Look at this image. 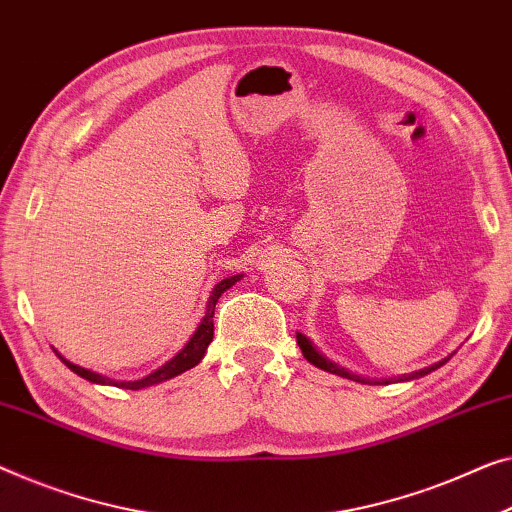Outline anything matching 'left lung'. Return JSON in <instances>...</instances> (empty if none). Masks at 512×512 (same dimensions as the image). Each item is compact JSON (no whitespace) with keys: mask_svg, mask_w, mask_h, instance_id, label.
<instances>
[{"mask_svg":"<svg viewBox=\"0 0 512 512\" xmlns=\"http://www.w3.org/2000/svg\"><path fill=\"white\" fill-rule=\"evenodd\" d=\"M295 337H298V346H300L302 355H305V358L311 362V365L318 367V369H323V372H330V374L344 376V379H351V381H358V383H367V385H388V383H402V381L420 379V376H427L429 372H434V369L443 367V365H446V362L450 360V355H448V358H443V360H439V362H434V365H429V367H425V369H418V372L402 374V376H392V379H381V381H379V379H365V376L348 372L346 367L337 365V362H332V360L325 358V355H323L321 351H318V348L314 346V342H311L309 337L302 335V332H295Z\"/></svg>","mask_w":512,"mask_h":512,"instance_id":"obj_1","label":"left lung"}]
</instances>
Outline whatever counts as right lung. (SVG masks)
Listing matches in <instances>:
<instances>
[{
  "label": "right lung",
  "mask_w": 512,
  "mask_h": 512,
  "mask_svg": "<svg viewBox=\"0 0 512 512\" xmlns=\"http://www.w3.org/2000/svg\"><path fill=\"white\" fill-rule=\"evenodd\" d=\"M240 279H242V274H233V277L221 279L219 284L212 288L210 300H207V305H205L203 321L198 323V328H196L194 335L189 337V342L184 344L182 351L177 353V355H173V358H170V360L166 362V365H161L159 369H154V372L147 374L145 379H138V381H115V379H108V376L96 374V372H92V369H85V367H80V365H73L71 360H66L62 353L55 351V348H53V351L57 353V358L62 360L66 367L71 369V372H76L78 376H83V379H87L90 383L117 385V388H127V390H143V388H150V385H157V383H161V381L173 379V376H177V374L187 372V369L196 367L198 362L203 360V355H205V351H207V346H210L212 335H214V307H217V300L221 298V293H226L228 288H231V286L235 284V281H240Z\"/></svg>",
  "instance_id": "add662e5"
}]
</instances>
